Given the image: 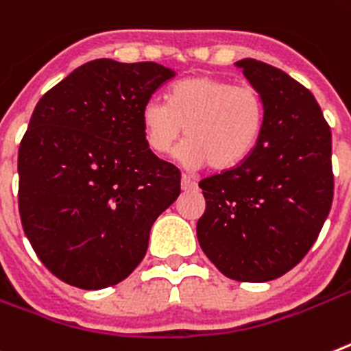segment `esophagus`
Here are the masks:
<instances>
[{"label":"esophagus","mask_w":351,"mask_h":351,"mask_svg":"<svg viewBox=\"0 0 351 351\" xmlns=\"http://www.w3.org/2000/svg\"><path fill=\"white\" fill-rule=\"evenodd\" d=\"M182 189L194 191L196 189V182H194L189 175H182Z\"/></svg>","instance_id":"1"}]
</instances>
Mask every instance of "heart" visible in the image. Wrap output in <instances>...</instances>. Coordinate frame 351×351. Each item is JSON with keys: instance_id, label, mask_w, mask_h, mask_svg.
Returning <instances> with one entry per match:
<instances>
[{"instance_id": "b5f03b06", "label": "heart", "mask_w": 351, "mask_h": 351, "mask_svg": "<svg viewBox=\"0 0 351 351\" xmlns=\"http://www.w3.org/2000/svg\"><path fill=\"white\" fill-rule=\"evenodd\" d=\"M149 149L166 155L185 128L180 158L191 167L232 169L253 152L264 126V103L250 85L217 76H191L171 87L167 101L152 98L141 112Z\"/></svg>"}]
</instances>
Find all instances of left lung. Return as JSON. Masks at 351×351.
<instances>
[{"label":"left lung","instance_id":"left-lung-1","mask_svg":"<svg viewBox=\"0 0 351 351\" xmlns=\"http://www.w3.org/2000/svg\"><path fill=\"white\" fill-rule=\"evenodd\" d=\"M261 94L264 126L248 157L199 182L205 212L196 234L232 280L285 275L316 243L334 198L332 134L316 98L282 69L235 62Z\"/></svg>","mask_w":351,"mask_h":351}]
</instances>
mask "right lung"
Masks as SVG:
<instances>
[{"mask_svg":"<svg viewBox=\"0 0 351 351\" xmlns=\"http://www.w3.org/2000/svg\"><path fill=\"white\" fill-rule=\"evenodd\" d=\"M176 73L90 60L39 99L21 141L19 214L53 275L98 291L139 266L149 230L180 194V171L144 139V103Z\"/></svg>","mask_w":351,"mask_h":351,"instance_id":"add662e5","label":"right lung"}]
</instances>
